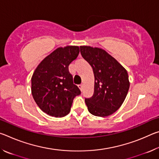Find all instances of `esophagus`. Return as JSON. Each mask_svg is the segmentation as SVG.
Instances as JSON below:
<instances>
[{
	"mask_svg": "<svg viewBox=\"0 0 159 159\" xmlns=\"http://www.w3.org/2000/svg\"><path fill=\"white\" fill-rule=\"evenodd\" d=\"M79 88H80V90H83V85H82V84H80V85H79Z\"/></svg>",
	"mask_w": 159,
	"mask_h": 159,
	"instance_id": "esophagus-1",
	"label": "esophagus"
}]
</instances>
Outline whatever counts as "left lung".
<instances>
[{"mask_svg":"<svg viewBox=\"0 0 159 159\" xmlns=\"http://www.w3.org/2000/svg\"><path fill=\"white\" fill-rule=\"evenodd\" d=\"M80 51L95 76L93 95L85 98L88 111L96 116H108L120 108L126 98L130 87L128 72L100 48L80 46Z\"/></svg>","mask_w":159,"mask_h":159,"instance_id":"obj_1","label":"left lung"}]
</instances>
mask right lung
<instances>
[{
  "mask_svg": "<svg viewBox=\"0 0 159 159\" xmlns=\"http://www.w3.org/2000/svg\"><path fill=\"white\" fill-rule=\"evenodd\" d=\"M79 54L78 46L59 48L47 56L31 78V93L43 111L55 117L69 114L75 97L81 92L74 84L69 65Z\"/></svg>",
  "mask_w": 159,
  "mask_h": 159,
  "instance_id": "right-lung-1",
  "label": "right lung"
}]
</instances>
